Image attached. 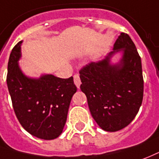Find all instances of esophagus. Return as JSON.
<instances>
[{"label": "esophagus", "instance_id": "esophagus-1", "mask_svg": "<svg viewBox=\"0 0 159 159\" xmlns=\"http://www.w3.org/2000/svg\"><path fill=\"white\" fill-rule=\"evenodd\" d=\"M74 81H75V85L77 86V88H80V76H79V75H75V76H74Z\"/></svg>", "mask_w": 159, "mask_h": 159}]
</instances>
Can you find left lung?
<instances>
[{"label": "left lung", "mask_w": 159, "mask_h": 159, "mask_svg": "<svg viewBox=\"0 0 159 159\" xmlns=\"http://www.w3.org/2000/svg\"><path fill=\"white\" fill-rule=\"evenodd\" d=\"M118 53L122 56L113 64L111 57ZM80 75L81 91L100 128L115 132L129 125L140 109L144 84L141 57L130 37L120 33L113 51L102 60L90 62Z\"/></svg>", "instance_id": "1"}]
</instances>
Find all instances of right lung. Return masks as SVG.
I'll use <instances>...</instances> for the list:
<instances>
[{
  "mask_svg": "<svg viewBox=\"0 0 159 159\" xmlns=\"http://www.w3.org/2000/svg\"><path fill=\"white\" fill-rule=\"evenodd\" d=\"M21 40L13 47L7 65V83L12 107L24 129L37 138L53 140L62 134L72 97L77 91L74 79L52 75L32 78L19 66Z\"/></svg>",
  "mask_w": 159,
  "mask_h": 159,
  "instance_id": "obj_1",
  "label": "right lung"
}]
</instances>
